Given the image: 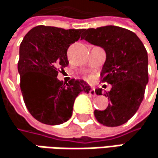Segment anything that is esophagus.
I'll list each match as a JSON object with an SVG mask.
<instances>
[{
	"instance_id": "34e87169",
	"label": "esophagus",
	"mask_w": 158,
	"mask_h": 158,
	"mask_svg": "<svg viewBox=\"0 0 158 158\" xmlns=\"http://www.w3.org/2000/svg\"><path fill=\"white\" fill-rule=\"evenodd\" d=\"M89 94H90L91 96H93V97L96 96V94H95V90H94V88H92L89 91Z\"/></svg>"
}]
</instances>
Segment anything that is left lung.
Masks as SVG:
<instances>
[{
	"mask_svg": "<svg viewBox=\"0 0 158 158\" xmlns=\"http://www.w3.org/2000/svg\"><path fill=\"white\" fill-rule=\"evenodd\" d=\"M82 40L102 47L106 59L101 72L103 83L112 85L109 105L103 111L94 110L96 120L106 127L127 123L138 110L148 83V52L137 35L125 28L107 25L84 31ZM102 95V89H95Z\"/></svg>",
	"mask_w": 158,
	"mask_h": 158,
	"instance_id": "1",
	"label": "left lung"
}]
</instances>
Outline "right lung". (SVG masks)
I'll return each mask as SVG.
<instances>
[{
	"label": "right lung",
	"mask_w": 158,
	"mask_h": 158,
	"mask_svg": "<svg viewBox=\"0 0 158 158\" xmlns=\"http://www.w3.org/2000/svg\"><path fill=\"white\" fill-rule=\"evenodd\" d=\"M83 31L39 25L29 31L21 43L20 87L30 114L43 124L55 126L69 120L77 95L91 90L82 80L72 79L65 85L57 79L60 69L69 64L67 50Z\"/></svg>",
	"instance_id": "obj_1"
}]
</instances>
